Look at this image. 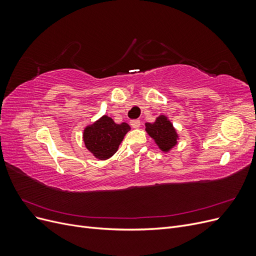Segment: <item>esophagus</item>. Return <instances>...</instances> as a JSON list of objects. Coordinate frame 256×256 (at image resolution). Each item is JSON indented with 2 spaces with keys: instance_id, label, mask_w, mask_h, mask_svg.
<instances>
[{
  "instance_id": "obj_1",
  "label": "esophagus",
  "mask_w": 256,
  "mask_h": 256,
  "mask_svg": "<svg viewBox=\"0 0 256 256\" xmlns=\"http://www.w3.org/2000/svg\"><path fill=\"white\" fill-rule=\"evenodd\" d=\"M130 125H131V127H132V128L136 129V128H138V127L141 126V122L138 120H134L130 122Z\"/></svg>"
}]
</instances>
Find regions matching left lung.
Wrapping results in <instances>:
<instances>
[{
    "label": "left lung",
    "mask_w": 256,
    "mask_h": 256,
    "mask_svg": "<svg viewBox=\"0 0 256 256\" xmlns=\"http://www.w3.org/2000/svg\"><path fill=\"white\" fill-rule=\"evenodd\" d=\"M145 130L164 152L171 150L180 138L171 120L162 114L154 122H146Z\"/></svg>",
    "instance_id": "1"
}]
</instances>
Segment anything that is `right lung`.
Listing matches in <instances>:
<instances>
[{"instance_id":"add662e5","label":"right lung","mask_w":256,"mask_h":256,"mask_svg":"<svg viewBox=\"0 0 256 256\" xmlns=\"http://www.w3.org/2000/svg\"><path fill=\"white\" fill-rule=\"evenodd\" d=\"M130 129L127 122L116 124L109 116L104 115L84 128L83 141L95 158L106 160L118 152L124 136Z\"/></svg>"}]
</instances>
